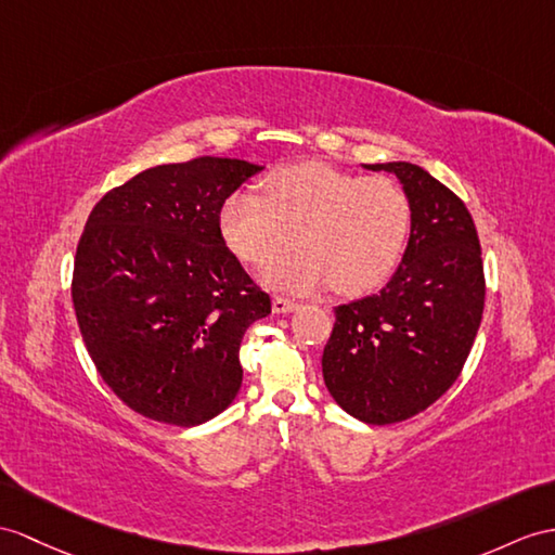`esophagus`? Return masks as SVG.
Here are the masks:
<instances>
[{
    "label": "esophagus",
    "instance_id": "esophagus-1",
    "mask_svg": "<svg viewBox=\"0 0 555 555\" xmlns=\"http://www.w3.org/2000/svg\"><path fill=\"white\" fill-rule=\"evenodd\" d=\"M296 308H299V304L292 301V299H285V296H275V299H273V313L275 315H287Z\"/></svg>",
    "mask_w": 555,
    "mask_h": 555
}]
</instances>
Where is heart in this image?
I'll list each match as a JSON object with an SVG mask.
<instances>
[{"mask_svg": "<svg viewBox=\"0 0 555 555\" xmlns=\"http://www.w3.org/2000/svg\"><path fill=\"white\" fill-rule=\"evenodd\" d=\"M219 231L225 247L251 266L297 242L294 257L261 270L270 289L313 294L332 285L341 296H362L396 273L412 231V202L386 176L299 165L268 176L261 197H228Z\"/></svg>", "mask_w": 555, "mask_h": 555, "instance_id": "b5f03b06", "label": "heart"}]
</instances>
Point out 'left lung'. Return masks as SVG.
<instances>
[{
	"mask_svg": "<svg viewBox=\"0 0 555 555\" xmlns=\"http://www.w3.org/2000/svg\"><path fill=\"white\" fill-rule=\"evenodd\" d=\"M396 173L412 202L408 249L388 285L334 310L322 353L330 396L364 424H396L456 382L485 306L480 242L466 205L410 162L362 165Z\"/></svg>",
	"mask_w": 555,
	"mask_h": 555,
	"instance_id": "left-lung-1",
	"label": "left lung"
}]
</instances>
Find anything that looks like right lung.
I'll list each match as a JSON object with an SVG mask.
<instances>
[{
	"label": "right lung",
	"instance_id": "1",
	"mask_svg": "<svg viewBox=\"0 0 555 555\" xmlns=\"http://www.w3.org/2000/svg\"><path fill=\"white\" fill-rule=\"evenodd\" d=\"M261 169L231 157L151 167L89 214L75 315L103 382L133 412L191 428L240 393L242 336L270 296L225 247L219 211Z\"/></svg>",
	"mask_w": 555,
	"mask_h": 555
}]
</instances>
